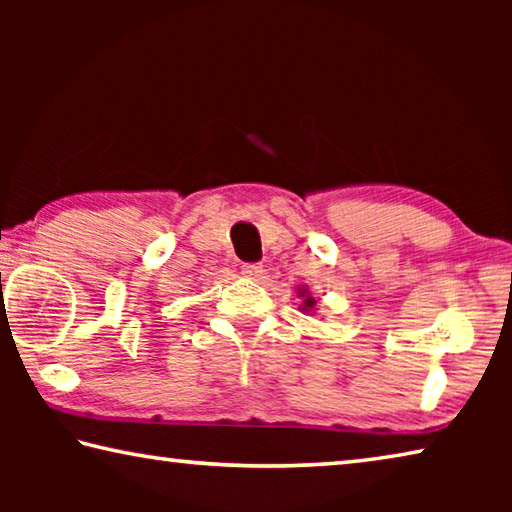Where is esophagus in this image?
I'll list each match as a JSON object with an SVG mask.
<instances>
[{
	"instance_id": "obj_1",
	"label": "esophagus",
	"mask_w": 512,
	"mask_h": 512,
	"mask_svg": "<svg viewBox=\"0 0 512 512\" xmlns=\"http://www.w3.org/2000/svg\"><path fill=\"white\" fill-rule=\"evenodd\" d=\"M241 273L250 277V280H259V277L264 275V266L257 264V262H248V264L241 266Z\"/></svg>"
}]
</instances>
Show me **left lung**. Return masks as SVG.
<instances>
[{
  "instance_id": "1",
  "label": "left lung",
  "mask_w": 512,
  "mask_h": 512,
  "mask_svg": "<svg viewBox=\"0 0 512 512\" xmlns=\"http://www.w3.org/2000/svg\"><path fill=\"white\" fill-rule=\"evenodd\" d=\"M300 293H302V296H305V291H300ZM311 307H314V298H305V311L311 309Z\"/></svg>"
}]
</instances>
